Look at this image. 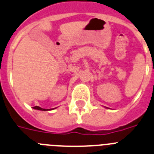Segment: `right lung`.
Masks as SVG:
<instances>
[{
	"mask_svg": "<svg viewBox=\"0 0 154 154\" xmlns=\"http://www.w3.org/2000/svg\"><path fill=\"white\" fill-rule=\"evenodd\" d=\"M34 109H36V110H48V109H43V108L40 107V106H34Z\"/></svg>",
	"mask_w": 154,
	"mask_h": 154,
	"instance_id": "add662e5",
	"label": "right lung"
}]
</instances>
